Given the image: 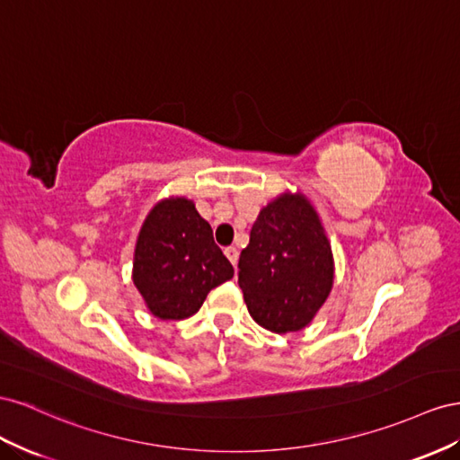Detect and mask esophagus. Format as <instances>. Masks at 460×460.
I'll return each mask as SVG.
<instances>
[{
    "instance_id": "obj_1",
    "label": "esophagus",
    "mask_w": 460,
    "mask_h": 460,
    "mask_svg": "<svg viewBox=\"0 0 460 460\" xmlns=\"http://www.w3.org/2000/svg\"><path fill=\"white\" fill-rule=\"evenodd\" d=\"M226 256L229 258V261L233 266H237V261H239V251L234 246H227L226 248Z\"/></svg>"
}]
</instances>
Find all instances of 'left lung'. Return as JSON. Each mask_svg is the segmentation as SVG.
<instances>
[{
  "label": "left lung",
  "instance_id": "8db88e82",
  "mask_svg": "<svg viewBox=\"0 0 460 460\" xmlns=\"http://www.w3.org/2000/svg\"><path fill=\"white\" fill-rule=\"evenodd\" d=\"M332 285V246L310 202L285 194L268 204L239 258V287L254 322L275 333L303 330Z\"/></svg>",
  "mask_w": 460,
  "mask_h": 460
}]
</instances>
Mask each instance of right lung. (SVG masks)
I'll list each match as a JSON object with an SVG mask.
<instances>
[{"label":"right lung","mask_w":460,"mask_h":460,"mask_svg":"<svg viewBox=\"0 0 460 460\" xmlns=\"http://www.w3.org/2000/svg\"><path fill=\"white\" fill-rule=\"evenodd\" d=\"M231 278V261L190 200L169 199L152 209L137 241L133 281L154 316L189 318Z\"/></svg>","instance_id":"1"}]
</instances>
